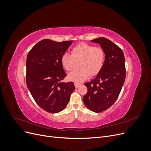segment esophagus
Instances as JSON below:
<instances>
[{
	"instance_id": "1",
	"label": "esophagus",
	"mask_w": 151,
	"mask_h": 151,
	"mask_svg": "<svg viewBox=\"0 0 151 151\" xmlns=\"http://www.w3.org/2000/svg\"><path fill=\"white\" fill-rule=\"evenodd\" d=\"M74 86H75V88H78L79 87V86H80V84L75 83V84H74Z\"/></svg>"
}]
</instances>
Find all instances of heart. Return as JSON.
<instances>
[{
    "instance_id": "b5f03b06",
    "label": "heart",
    "mask_w": 151,
    "mask_h": 151,
    "mask_svg": "<svg viewBox=\"0 0 151 151\" xmlns=\"http://www.w3.org/2000/svg\"><path fill=\"white\" fill-rule=\"evenodd\" d=\"M104 61V50L86 43L77 44L72 48L71 55L64 53L60 58L62 67L68 72L74 69L76 62H80V69L68 75V80L77 84L84 81L89 76H97L103 68Z\"/></svg>"
}]
</instances>
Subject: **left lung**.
<instances>
[{"label": "left lung", "instance_id": "8db88e82", "mask_svg": "<svg viewBox=\"0 0 151 151\" xmlns=\"http://www.w3.org/2000/svg\"><path fill=\"white\" fill-rule=\"evenodd\" d=\"M91 41L104 50L105 61L98 76L85 83L88 93L84 95L83 101L91 111L100 113L111 107L120 93L126 76L125 57L122 50L106 38Z\"/></svg>", "mask_w": 151, "mask_h": 151}]
</instances>
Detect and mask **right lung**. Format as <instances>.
<instances>
[{
  "instance_id": "add662e5",
  "label": "right lung",
  "mask_w": 151,
  "mask_h": 151,
  "mask_svg": "<svg viewBox=\"0 0 151 151\" xmlns=\"http://www.w3.org/2000/svg\"><path fill=\"white\" fill-rule=\"evenodd\" d=\"M72 43L44 39L36 43L27 56V86L36 103L48 113L63 110L75 89L72 82H61L67 74L60 58Z\"/></svg>"
}]
</instances>
